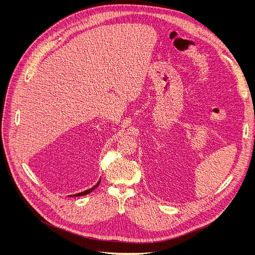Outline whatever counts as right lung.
<instances>
[{
  "mask_svg": "<svg viewBox=\"0 0 255 255\" xmlns=\"http://www.w3.org/2000/svg\"><path fill=\"white\" fill-rule=\"evenodd\" d=\"M100 181L101 180H99V182L95 185V186H94V187H92V188L91 189H88V190H86V191H84V192H80V193H77V194H74V195H71V196H82V195H86V194H89L90 192H92L94 189H95L96 188V187L99 185V183H100Z\"/></svg>",
  "mask_w": 255,
  "mask_h": 255,
  "instance_id": "add662e5",
  "label": "right lung"
}]
</instances>
